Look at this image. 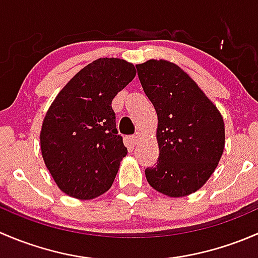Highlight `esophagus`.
Instances as JSON below:
<instances>
[{
  "instance_id": "1",
  "label": "esophagus",
  "mask_w": 258,
  "mask_h": 258,
  "mask_svg": "<svg viewBox=\"0 0 258 258\" xmlns=\"http://www.w3.org/2000/svg\"><path fill=\"white\" fill-rule=\"evenodd\" d=\"M141 137H142L141 132H136V134H135L134 136H132V141H134V144H135V145L139 144L140 140H141Z\"/></svg>"
}]
</instances>
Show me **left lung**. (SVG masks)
<instances>
[{"instance_id": "obj_1", "label": "left lung", "mask_w": 258, "mask_h": 258, "mask_svg": "<svg viewBox=\"0 0 258 258\" xmlns=\"http://www.w3.org/2000/svg\"><path fill=\"white\" fill-rule=\"evenodd\" d=\"M146 96L157 113V166L146 168L150 186L168 197L201 188L215 172L225 148V122L216 105L173 62L137 64Z\"/></svg>"}]
</instances>
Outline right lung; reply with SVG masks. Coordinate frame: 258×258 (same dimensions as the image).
I'll list each match as a JSON object with an SVG mask.
<instances>
[{
  "instance_id": "obj_1",
  "label": "right lung",
  "mask_w": 258,
  "mask_h": 258,
  "mask_svg": "<svg viewBox=\"0 0 258 258\" xmlns=\"http://www.w3.org/2000/svg\"><path fill=\"white\" fill-rule=\"evenodd\" d=\"M135 76L131 62L98 58L77 72L49 106L41 152L53 181L69 196L92 200L112 186L127 148L117 135L111 103Z\"/></svg>"
}]
</instances>
